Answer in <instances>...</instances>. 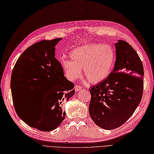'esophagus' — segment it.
I'll use <instances>...</instances> for the list:
<instances>
[{
	"instance_id": "34e87169",
	"label": "esophagus",
	"mask_w": 154,
	"mask_h": 154,
	"mask_svg": "<svg viewBox=\"0 0 154 154\" xmlns=\"http://www.w3.org/2000/svg\"><path fill=\"white\" fill-rule=\"evenodd\" d=\"M75 89L76 91H81V90L82 89V87L80 85H76L75 87Z\"/></svg>"
}]
</instances>
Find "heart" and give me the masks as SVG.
Returning <instances> with one entry per match:
<instances>
[{"instance_id": "1", "label": "heart", "mask_w": 154, "mask_h": 154, "mask_svg": "<svg viewBox=\"0 0 154 154\" xmlns=\"http://www.w3.org/2000/svg\"><path fill=\"white\" fill-rule=\"evenodd\" d=\"M70 60L63 59L61 66L66 78L71 81L78 78L83 69L84 76L92 83L105 80L115 66L116 54L109 45L91 44L73 49Z\"/></svg>"}]
</instances>
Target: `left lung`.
Segmentation results:
<instances>
[{"label":"left lung","mask_w":154,"mask_h":154,"mask_svg":"<svg viewBox=\"0 0 154 154\" xmlns=\"http://www.w3.org/2000/svg\"><path fill=\"white\" fill-rule=\"evenodd\" d=\"M114 69L102 82L89 89V114L94 123L112 130L123 125L141 102L144 70L136 51L127 42L115 43Z\"/></svg>","instance_id":"1"}]
</instances>
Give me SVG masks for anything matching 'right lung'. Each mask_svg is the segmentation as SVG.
Instances as JSON below:
<instances>
[{
  "mask_svg": "<svg viewBox=\"0 0 154 154\" xmlns=\"http://www.w3.org/2000/svg\"><path fill=\"white\" fill-rule=\"evenodd\" d=\"M60 40H43L29 46L16 62L11 79L16 112L25 123L41 131L60 125L66 116L62 106L75 95L74 84L55 57ZM27 90L36 92L29 94Z\"/></svg>",
  "mask_w": 154,
  "mask_h": 154,
  "instance_id": "add662e5",
  "label": "right lung"
}]
</instances>
